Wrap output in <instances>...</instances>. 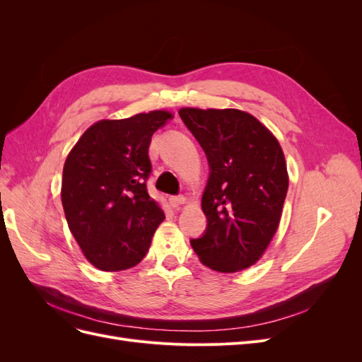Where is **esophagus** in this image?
<instances>
[{"instance_id": "esophagus-1", "label": "esophagus", "mask_w": 362, "mask_h": 362, "mask_svg": "<svg viewBox=\"0 0 362 362\" xmlns=\"http://www.w3.org/2000/svg\"><path fill=\"white\" fill-rule=\"evenodd\" d=\"M169 201H170V205L173 208H178L184 204H187V198H184V196H173V198H170Z\"/></svg>"}]
</instances>
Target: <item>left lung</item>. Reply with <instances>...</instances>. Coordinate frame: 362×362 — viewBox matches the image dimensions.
Wrapping results in <instances>:
<instances>
[{"label":"left lung","mask_w":362,"mask_h":362,"mask_svg":"<svg viewBox=\"0 0 362 362\" xmlns=\"http://www.w3.org/2000/svg\"><path fill=\"white\" fill-rule=\"evenodd\" d=\"M180 116L211 169L201 204L206 231L190 245L208 269L242 272L278 231L288 190L282 148L264 124L237 108L184 107Z\"/></svg>","instance_id":"8db88e82"}]
</instances>
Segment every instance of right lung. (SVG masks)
<instances>
[{"label": "right lung", "mask_w": 362, "mask_h": 362, "mask_svg": "<svg viewBox=\"0 0 362 362\" xmlns=\"http://www.w3.org/2000/svg\"><path fill=\"white\" fill-rule=\"evenodd\" d=\"M173 115L152 110L103 119L87 128L63 166L62 204L68 226L92 266L119 272L137 266L164 221L146 189L152 134Z\"/></svg>", "instance_id": "add662e5"}]
</instances>
